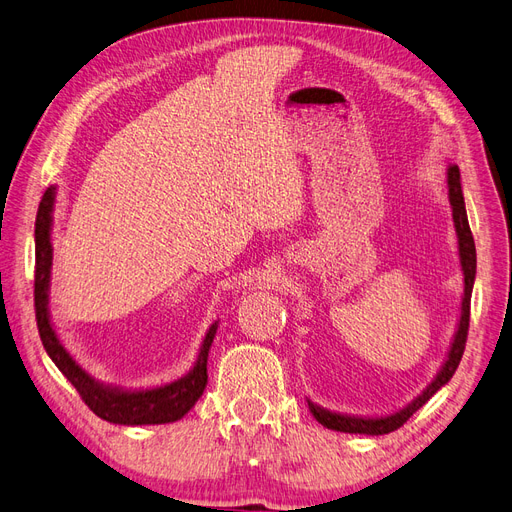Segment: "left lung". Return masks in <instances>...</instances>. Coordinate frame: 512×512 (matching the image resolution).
I'll use <instances>...</instances> for the list:
<instances>
[{
	"label": "left lung",
	"mask_w": 512,
	"mask_h": 512,
	"mask_svg": "<svg viewBox=\"0 0 512 512\" xmlns=\"http://www.w3.org/2000/svg\"><path fill=\"white\" fill-rule=\"evenodd\" d=\"M446 183H448V200H451L453 222H455V232H457L459 267L463 273V294H461V307H459L461 312H459V320H457V329H455L451 348H448V352H446V359H444L440 371L421 391V395H416L408 406H404L393 414H384V416L344 414V412L322 408V406L314 404L312 399H307L309 412L314 414V418L322 427L333 429V431H344V433H363V436H384V433H391L404 425L416 410H421L427 401L436 395L448 380L453 378L455 369L459 367L463 350H466L468 327H470V299H472V288H474V277H476V247H474V239H472L470 224H468L466 203H463L461 175H459L457 164H448Z\"/></svg>",
	"instance_id": "left-lung-1"
}]
</instances>
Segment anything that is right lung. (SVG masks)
Returning a JSON list of instances; mask_svg holds the SVG:
<instances>
[{"label": "right lung", "mask_w": 512, "mask_h": 512, "mask_svg": "<svg viewBox=\"0 0 512 512\" xmlns=\"http://www.w3.org/2000/svg\"><path fill=\"white\" fill-rule=\"evenodd\" d=\"M57 185H51L44 192L38 218H36V284H34V301H36V320L42 346L57 369L64 374L85 404L94 410L100 418L115 425H164L175 423L188 414L196 401L203 395L207 386V359L213 344V337L218 333L220 320H215L205 333L200 344L198 356L188 374L166 382L151 389H123L117 384H106L94 378L89 371L74 359V356L61 344V339L53 327L49 294H51V269H53V211H55Z\"/></svg>", "instance_id": "right-lung-1"}]
</instances>
